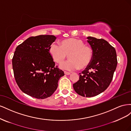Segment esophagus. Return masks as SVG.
<instances>
[{
    "label": "esophagus",
    "instance_id": "1",
    "mask_svg": "<svg viewBox=\"0 0 131 131\" xmlns=\"http://www.w3.org/2000/svg\"><path fill=\"white\" fill-rule=\"evenodd\" d=\"M64 74H65L66 75H69L70 74V73L68 72H66V71H64Z\"/></svg>",
    "mask_w": 131,
    "mask_h": 131
}]
</instances>
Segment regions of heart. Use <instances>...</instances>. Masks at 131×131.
I'll use <instances>...</instances> for the list:
<instances>
[{
    "mask_svg": "<svg viewBox=\"0 0 131 131\" xmlns=\"http://www.w3.org/2000/svg\"><path fill=\"white\" fill-rule=\"evenodd\" d=\"M60 46L53 42L49 48V52L54 62L60 63L69 54V61L62 63L60 68L68 70L84 69L92 61L93 51L90 47L85 45L81 39L70 38L60 42Z\"/></svg>",
    "mask_w": 131,
    "mask_h": 131,
    "instance_id": "b5f03b06",
    "label": "heart"
}]
</instances>
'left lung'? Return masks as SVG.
Listing matches in <instances>:
<instances>
[{"instance_id":"1","label":"left lung","mask_w":131,"mask_h":131,"mask_svg":"<svg viewBox=\"0 0 131 131\" xmlns=\"http://www.w3.org/2000/svg\"><path fill=\"white\" fill-rule=\"evenodd\" d=\"M93 51L92 61L81 73L73 88L82 97H91L101 93L112 81L117 61L115 49L103 39L87 37Z\"/></svg>"}]
</instances>
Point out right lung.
<instances>
[{
	"label": "right lung",
	"mask_w": 131,
	"mask_h": 131,
	"mask_svg": "<svg viewBox=\"0 0 131 131\" xmlns=\"http://www.w3.org/2000/svg\"><path fill=\"white\" fill-rule=\"evenodd\" d=\"M56 39L52 35L31 37L15 50L12 62L16 82L23 92L31 97H50L64 76V72L55 67L49 52Z\"/></svg>",
	"instance_id": "obj_1"
}]
</instances>
